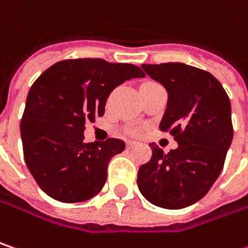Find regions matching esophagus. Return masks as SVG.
<instances>
[{
    "mask_svg": "<svg viewBox=\"0 0 248 248\" xmlns=\"http://www.w3.org/2000/svg\"><path fill=\"white\" fill-rule=\"evenodd\" d=\"M126 146H127V149H133V147H136V146H138V143H136V141H133V140H129V141L126 143Z\"/></svg>",
    "mask_w": 248,
    "mask_h": 248,
    "instance_id": "1",
    "label": "esophagus"
}]
</instances>
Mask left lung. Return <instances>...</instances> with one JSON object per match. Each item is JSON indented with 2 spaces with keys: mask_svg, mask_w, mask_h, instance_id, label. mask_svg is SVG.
Segmentation results:
<instances>
[{
  "mask_svg": "<svg viewBox=\"0 0 248 248\" xmlns=\"http://www.w3.org/2000/svg\"><path fill=\"white\" fill-rule=\"evenodd\" d=\"M168 94L160 122L178 143L164 153L152 144V158L139 168L138 186L150 203L182 209L205 197L217 180L233 140L232 107L211 73L184 63L141 64Z\"/></svg>",
  "mask_w": 248,
  "mask_h": 248,
  "instance_id": "1",
  "label": "left lung"
}]
</instances>
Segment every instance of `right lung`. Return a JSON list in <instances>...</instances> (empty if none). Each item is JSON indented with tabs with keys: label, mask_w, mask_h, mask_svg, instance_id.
<instances>
[{
	"label": "right lung",
	"mask_w": 248,
	"mask_h": 248,
	"mask_svg": "<svg viewBox=\"0 0 248 248\" xmlns=\"http://www.w3.org/2000/svg\"><path fill=\"white\" fill-rule=\"evenodd\" d=\"M141 77L135 64L76 59L53 64L33 82L21 121L23 155L49 197L73 203L102 189L109 160L126 146L121 139L84 143L85 122L104 115L118 85Z\"/></svg>",
	"instance_id": "right-lung-1"
}]
</instances>
